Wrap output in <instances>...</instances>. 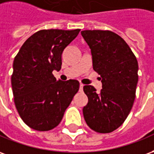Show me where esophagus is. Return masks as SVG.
Listing matches in <instances>:
<instances>
[{
    "mask_svg": "<svg viewBox=\"0 0 154 154\" xmlns=\"http://www.w3.org/2000/svg\"><path fill=\"white\" fill-rule=\"evenodd\" d=\"M83 86H84V85L82 84V83H80V91L81 92L83 90Z\"/></svg>",
    "mask_w": 154,
    "mask_h": 154,
    "instance_id": "esophagus-1",
    "label": "esophagus"
}]
</instances>
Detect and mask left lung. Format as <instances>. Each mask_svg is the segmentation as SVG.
<instances>
[{
  "label": "left lung",
  "mask_w": 154,
  "mask_h": 154,
  "mask_svg": "<svg viewBox=\"0 0 154 154\" xmlns=\"http://www.w3.org/2000/svg\"><path fill=\"white\" fill-rule=\"evenodd\" d=\"M81 34L91 49L93 69L103 82L99 93L91 85L83 87L88 97L84 119L97 133H111L124 122L133 107L138 81L137 58L114 32L86 30Z\"/></svg>",
  "instance_id": "8db88e82"
}]
</instances>
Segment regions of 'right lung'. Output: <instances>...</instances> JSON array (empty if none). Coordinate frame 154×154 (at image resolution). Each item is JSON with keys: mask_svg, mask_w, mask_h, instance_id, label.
Wrapping results in <instances>:
<instances>
[{"mask_svg": "<svg viewBox=\"0 0 154 154\" xmlns=\"http://www.w3.org/2000/svg\"><path fill=\"white\" fill-rule=\"evenodd\" d=\"M80 29L41 30L29 37L15 57L11 87L21 118L36 131L53 129L79 90V82L57 81L52 72L62 67V53Z\"/></svg>", "mask_w": 154, "mask_h": 154, "instance_id": "add662e5", "label": "right lung"}]
</instances>
